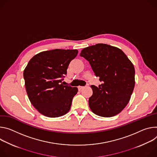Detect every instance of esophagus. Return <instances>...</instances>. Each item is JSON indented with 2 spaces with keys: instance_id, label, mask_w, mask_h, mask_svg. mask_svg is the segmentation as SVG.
<instances>
[{
  "instance_id": "esophagus-1",
  "label": "esophagus",
  "mask_w": 157,
  "mask_h": 157,
  "mask_svg": "<svg viewBox=\"0 0 157 157\" xmlns=\"http://www.w3.org/2000/svg\"><path fill=\"white\" fill-rule=\"evenodd\" d=\"M83 88V86H78V90H81Z\"/></svg>"
}]
</instances>
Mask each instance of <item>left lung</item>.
<instances>
[{
    "label": "left lung",
    "instance_id": "left-lung-1",
    "mask_svg": "<svg viewBox=\"0 0 157 157\" xmlns=\"http://www.w3.org/2000/svg\"><path fill=\"white\" fill-rule=\"evenodd\" d=\"M80 56L89 62L95 75L102 82L98 87L91 85L90 109L100 117L117 115L128 104L134 89L133 63L122 50L105 44L86 47Z\"/></svg>",
    "mask_w": 157,
    "mask_h": 157
}]
</instances>
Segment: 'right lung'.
<instances>
[{
	"instance_id": "obj_1",
	"label": "right lung",
	"mask_w": 157,
	"mask_h": 157,
	"mask_svg": "<svg viewBox=\"0 0 157 157\" xmlns=\"http://www.w3.org/2000/svg\"><path fill=\"white\" fill-rule=\"evenodd\" d=\"M78 50L54 49L40 52L29 62L24 71L28 97L41 114L58 117L71 109L77 87L62 82L68 66Z\"/></svg>"
}]
</instances>
